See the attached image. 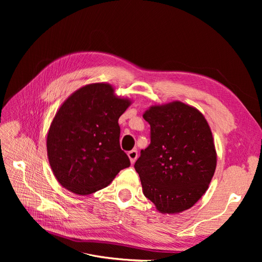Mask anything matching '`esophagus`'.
I'll return each instance as SVG.
<instances>
[{"instance_id": "obj_1", "label": "esophagus", "mask_w": 262, "mask_h": 262, "mask_svg": "<svg viewBox=\"0 0 262 262\" xmlns=\"http://www.w3.org/2000/svg\"><path fill=\"white\" fill-rule=\"evenodd\" d=\"M128 156L130 158V162L133 164L134 162L137 161V158H138V150L137 149L130 150V152H128Z\"/></svg>"}]
</instances>
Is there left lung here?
<instances>
[{"mask_svg":"<svg viewBox=\"0 0 262 262\" xmlns=\"http://www.w3.org/2000/svg\"><path fill=\"white\" fill-rule=\"evenodd\" d=\"M150 144L134 164L144 195L163 214L188 210L207 191L216 168V149L207 119L179 100L143 114Z\"/></svg>","mask_w":262,"mask_h":262,"instance_id":"1","label":"left lung"}]
</instances>
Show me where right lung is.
Here are the masks:
<instances>
[{
  "label": "right lung",
  "instance_id": "1",
  "mask_svg": "<svg viewBox=\"0 0 262 262\" xmlns=\"http://www.w3.org/2000/svg\"><path fill=\"white\" fill-rule=\"evenodd\" d=\"M132 104L108 83H92L64 100L47 134V154L59 184L78 195L107 187L130 166L118 120Z\"/></svg>",
  "mask_w": 262,
  "mask_h": 262
}]
</instances>
